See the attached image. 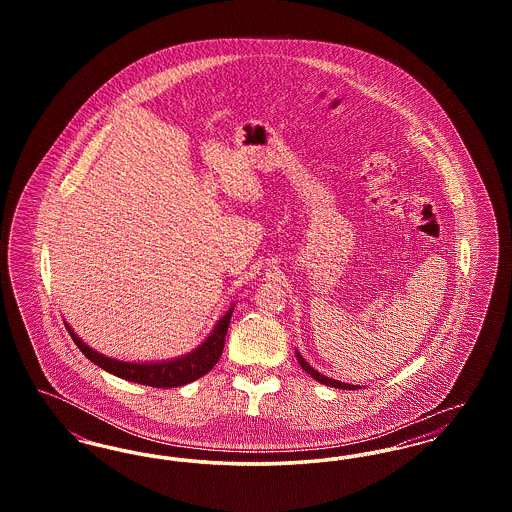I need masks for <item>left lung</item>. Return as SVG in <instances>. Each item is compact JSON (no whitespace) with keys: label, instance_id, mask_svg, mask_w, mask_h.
<instances>
[{"label":"left lung","instance_id":"8db88e82","mask_svg":"<svg viewBox=\"0 0 512 512\" xmlns=\"http://www.w3.org/2000/svg\"><path fill=\"white\" fill-rule=\"evenodd\" d=\"M295 357H297V363L301 365V368L307 372V374H311L317 382L320 384H324V386H332V388H338V390H355V388H359V386H351V384H343V382H338V380H332V378H328V376H324V374H320L318 370H315L313 366L309 365L301 355H299V351H295Z\"/></svg>","mask_w":512,"mask_h":512}]
</instances>
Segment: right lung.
Masks as SVG:
<instances>
[{
    "label": "right lung",
    "mask_w": 512,
    "mask_h": 512,
    "mask_svg": "<svg viewBox=\"0 0 512 512\" xmlns=\"http://www.w3.org/2000/svg\"><path fill=\"white\" fill-rule=\"evenodd\" d=\"M232 311H234V305L215 324V328L207 336V340L203 341L192 353L178 357V359H171V361H161V363H126V361L105 357L80 340L69 324H65V326H67L74 343L78 345V349L99 368L119 376L122 380L134 382V384L151 386V388H178V386L190 384L197 378L205 376L213 366L217 365V361L222 355V349H224V338L228 332Z\"/></svg>",
    "instance_id": "obj_1"
}]
</instances>
